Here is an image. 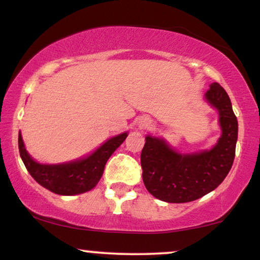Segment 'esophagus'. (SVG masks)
Here are the masks:
<instances>
[{"mask_svg":"<svg viewBox=\"0 0 260 260\" xmlns=\"http://www.w3.org/2000/svg\"><path fill=\"white\" fill-rule=\"evenodd\" d=\"M150 124V122H149V119H142L140 122V124H138V126H140V129H146V127H148V125H149Z\"/></svg>","mask_w":260,"mask_h":260,"instance_id":"34e87169","label":"esophagus"}]
</instances>
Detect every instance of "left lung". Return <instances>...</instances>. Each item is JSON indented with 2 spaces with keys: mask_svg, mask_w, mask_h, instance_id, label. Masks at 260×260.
Here are the masks:
<instances>
[{
  "mask_svg": "<svg viewBox=\"0 0 260 260\" xmlns=\"http://www.w3.org/2000/svg\"><path fill=\"white\" fill-rule=\"evenodd\" d=\"M205 100L218 111L221 137L211 149L193 154L175 151L162 138L148 135L141 153L143 183L149 193L167 203H187L215 190L231 171L238 141V119L228 94L217 82Z\"/></svg>",
  "mask_w": 260,
  "mask_h": 260,
  "instance_id": "obj_1",
  "label": "left lung"
}]
</instances>
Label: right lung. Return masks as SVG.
<instances>
[{
    "label": "right lung",
    "instance_id": "obj_1",
    "mask_svg": "<svg viewBox=\"0 0 260 260\" xmlns=\"http://www.w3.org/2000/svg\"><path fill=\"white\" fill-rule=\"evenodd\" d=\"M127 133L117 135L83 159L58 165L39 164L27 153L22 136L19 133V151L27 171L43 187L62 196L83 193L99 183L107 160L124 142Z\"/></svg>",
    "mask_w": 260,
    "mask_h": 260
}]
</instances>
